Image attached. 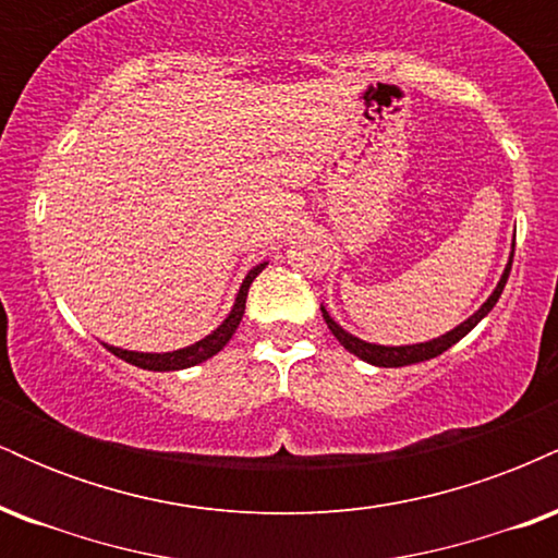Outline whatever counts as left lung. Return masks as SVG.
Masks as SVG:
<instances>
[{
  "mask_svg": "<svg viewBox=\"0 0 558 558\" xmlns=\"http://www.w3.org/2000/svg\"><path fill=\"white\" fill-rule=\"evenodd\" d=\"M511 259H514V254H511ZM511 259H509V265H506L501 283H498L496 291L490 293V299L485 301V304L480 306V310L470 319H466V323L459 325V328H453L451 332H446V336L435 338V341L417 343V345H375V343H364V341H360V338L351 336V332H345L341 325L332 323V317L328 315V312H325V306H323V317H325V323H328V328H330L332 336L338 338V343H341L343 349H349L354 356H360V360H364V362L377 364V367H407V364L427 362V360H433V356L444 354V351L451 349V345L457 343V341H462L466 332L475 328L480 319H483L493 310V306H496V301H498V296H501L506 280H509Z\"/></svg>",
  "mask_w": 558,
  "mask_h": 558,
  "instance_id": "8db88e82",
  "label": "left lung"
}]
</instances>
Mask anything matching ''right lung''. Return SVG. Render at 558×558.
I'll list each match as a JSON object with an SVG mask.
<instances>
[{
	"mask_svg": "<svg viewBox=\"0 0 558 558\" xmlns=\"http://www.w3.org/2000/svg\"><path fill=\"white\" fill-rule=\"evenodd\" d=\"M265 270V265L254 267L252 272L246 275V280L241 283V291L239 296H235V304H233V312H230L226 323L220 325L215 332H209L207 338H202V341L189 345V349H181V351H170V354H138V351H123V349H114V345H107V349L112 351L114 356H120V360L128 362V364H136L141 369H155V373H170V369H185V367H194V364L209 360V356H215L217 351L226 345L230 338H233L235 328H239L241 317H243V310H246V293H248V286H252V280L257 278V275Z\"/></svg>",
	"mask_w": 558,
	"mask_h": 558,
	"instance_id": "right-lung-1",
	"label": "right lung"
}]
</instances>
